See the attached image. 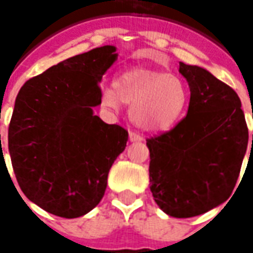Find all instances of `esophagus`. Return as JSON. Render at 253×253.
I'll return each mask as SVG.
<instances>
[{
  "label": "esophagus",
  "instance_id": "obj_1",
  "mask_svg": "<svg viewBox=\"0 0 253 253\" xmlns=\"http://www.w3.org/2000/svg\"><path fill=\"white\" fill-rule=\"evenodd\" d=\"M129 141H131V142L143 141V136H142V135H139L138 132L131 131V132H129Z\"/></svg>",
  "mask_w": 253,
  "mask_h": 253
}]
</instances>
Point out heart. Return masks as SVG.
<instances>
[{
    "instance_id": "b5f03b06",
    "label": "heart",
    "mask_w": 253,
    "mask_h": 253,
    "mask_svg": "<svg viewBox=\"0 0 253 253\" xmlns=\"http://www.w3.org/2000/svg\"><path fill=\"white\" fill-rule=\"evenodd\" d=\"M190 98L180 77L146 67L122 72L112 85L101 90V102L112 111L131 105L133 122L145 131H168L184 115Z\"/></svg>"
}]
</instances>
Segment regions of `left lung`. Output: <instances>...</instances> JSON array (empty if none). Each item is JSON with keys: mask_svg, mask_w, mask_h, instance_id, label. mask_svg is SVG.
Wrapping results in <instances>:
<instances>
[{"mask_svg": "<svg viewBox=\"0 0 253 253\" xmlns=\"http://www.w3.org/2000/svg\"><path fill=\"white\" fill-rule=\"evenodd\" d=\"M179 72L190 87L187 115L146 145L153 200L170 217L190 218L228 200L247 153L248 126L229 85L199 66L180 62Z\"/></svg>", "mask_w": 253, "mask_h": 253, "instance_id": "1", "label": "left lung"}]
</instances>
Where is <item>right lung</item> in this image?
<instances>
[{
	"label": "right lung",
	"mask_w": 253,
	"mask_h": 253,
	"mask_svg": "<svg viewBox=\"0 0 253 253\" xmlns=\"http://www.w3.org/2000/svg\"><path fill=\"white\" fill-rule=\"evenodd\" d=\"M115 50L107 44L69 57L16 95L8 128L15 177L28 199L57 217H82L101 201L108 171L126 146L128 131L92 112Z\"/></svg>",
	"instance_id": "1"
}]
</instances>
